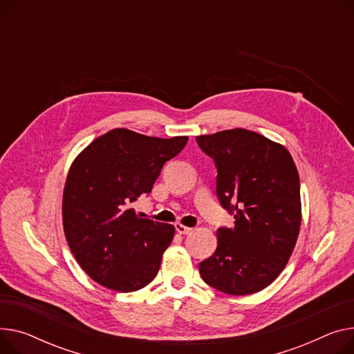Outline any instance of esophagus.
I'll use <instances>...</instances> for the list:
<instances>
[{"label":"esophagus","mask_w":354,"mask_h":354,"mask_svg":"<svg viewBox=\"0 0 354 354\" xmlns=\"http://www.w3.org/2000/svg\"><path fill=\"white\" fill-rule=\"evenodd\" d=\"M175 229H176V232H178L179 234H187V233L192 232V227H187V226H185V225H182V223H176V225H175Z\"/></svg>","instance_id":"esophagus-1"}]
</instances>
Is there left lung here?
Here are the masks:
<instances>
[{
	"mask_svg": "<svg viewBox=\"0 0 354 354\" xmlns=\"http://www.w3.org/2000/svg\"><path fill=\"white\" fill-rule=\"evenodd\" d=\"M215 160L216 195L234 216L219 227L218 248L199 272L205 283L245 296L268 288L288 265L300 223V182L289 151L266 136L236 128L196 136Z\"/></svg>",
	"mask_w": 354,
	"mask_h": 354,
	"instance_id": "1",
	"label": "left lung"
}]
</instances>
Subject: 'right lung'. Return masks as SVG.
<instances>
[{"label": "right lung", "instance_id": "right-lung-1", "mask_svg": "<svg viewBox=\"0 0 354 354\" xmlns=\"http://www.w3.org/2000/svg\"><path fill=\"white\" fill-rule=\"evenodd\" d=\"M186 142L187 136L162 139L116 128L92 140L71 165L62 196L64 233L97 283L128 293L158 274L175 227L138 215L132 203L151 194L165 162Z\"/></svg>", "mask_w": 354, "mask_h": 354}]
</instances>
